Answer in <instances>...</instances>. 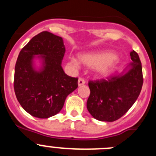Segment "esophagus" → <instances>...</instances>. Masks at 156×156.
I'll return each mask as SVG.
<instances>
[{
    "label": "esophagus",
    "instance_id": "1",
    "mask_svg": "<svg viewBox=\"0 0 156 156\" xmlns=\"http://www.w3.org/2000/svg\"><path fill=\"white\" fill-rule=\"evenodd\" d=\"M85 83V80L83 78H79L78 80V85L79 86H81V85H83Z\"/></svg>",
    "mask_w": 156,
    "mask_h": 156
}]
</instances>
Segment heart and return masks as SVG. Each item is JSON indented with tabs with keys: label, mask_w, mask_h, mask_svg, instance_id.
Returning <instances> with one entry per match:
<instances>
[{
	"label": "heart",
	"mask_w": 156,
	"mask_h": 156,
	"mask_svg": "<svg viewBox=\"0 0 156 156\" xmlns=\"http://www.w3.org/2000/svg\"><path fill=\"white\" fill-rule=\"evenodd\" d=\"M80 61L88 67L96 69L100 75L105 76L117 64L119 58L110 51H98L81 55ZM69 63L75 67L80 66L79 61L75 58H70Z\"/></svg>",
	"instance_id": "b5f03b06"
}]
</instances>
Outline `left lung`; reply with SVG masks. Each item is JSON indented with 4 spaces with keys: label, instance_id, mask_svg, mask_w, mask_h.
<instances>
[{
    "label": "left lung",
    "instance_id": "1",
    "mask_svg": "<svg viewBox=\"0 0 156 156\" xmlns=\"http://www.w3.org/2000/svg\"><path fill=\"white\" fill-rule=\"evenodd\" d=\"M132 62L126 73L109 76L106 79L90 80V94L87 107L90 115L100 121L113 122L131 108L143 85L142 66L136 51L130 52Z\"/></svg>",
    "mask_w": 156,
    "mask_h": 156
}]
</instances>
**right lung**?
<instances>
[{"label": "right lung", "mask_w": 156, "mask_h": 156, "mask_svg": "<svg viewBox=\"0 0 156 156\" xmlns=\"http://www.w3.org/2000/svg\"><path fill=\"white\" fill-rule=\"evenodd\" d=\"M66 48L62 38L43 31L19 52L15 68L14 90L19 104L31 115L47 119L61 111L66 97L78 87V78L62 68ZM34 55H41L43 68L32 67Z\"/></svg>", "instance_id": "1"}]
</instances>
